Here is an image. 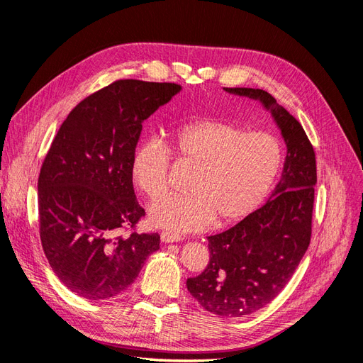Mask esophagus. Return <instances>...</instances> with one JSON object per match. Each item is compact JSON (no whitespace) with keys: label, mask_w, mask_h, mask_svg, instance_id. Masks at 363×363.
<instances>
[{"label":"esophagus","mask_w":363,"mask_h":363,"mask_svg":"<svg viewBox=\"0 0 363 363\" xmlns=\"http://www.w3.org/2000/svg\"><path fill=\"white\" fill-rule=\"evenodd\" d=\"M183 238L179 235H174V233H168V232H163L160 235V240L163 244H172V242H180Z\"/></svg>","instance_id":"esophagus-1"}]
</instances>
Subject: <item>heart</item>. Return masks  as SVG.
<instances>
[{"label": "heart", "instance_id": "heart-1", "mask_svg": "<svg viewBox=\"0 0 363 363\" xmlns=\"http://www.w3.org/2000/svg\"><path fill=\"white\" fill-rule=\"evenodd\" d=\"M172 152L195 164L189 195L167 196L148 207L152 227L192 233L228 225L251 215L267 199L281 169L283 147L265 131H250L221 119H195L171 130ZM169 150L159 139L138 145L130 163L131 180L150 199L169 186Z\"/></svg>", "mask_w": 363, "mask_h": 363}]
</instances>
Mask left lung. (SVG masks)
Wrapping results in <instances>:
<instances>
[{
  "instance_id": "1",
  "label": "left lung",
  "mask_w": 363,
  "mask_h": 363,
  "mask_svg": "<svg viewBox=\"0 0 363 363\" xmlns=\"http://www.w3.org/2000/svg\"><path fill=\"white\" fill-rule=\"evenodd\" d=\"M271 112L286 144L280 182L268 201L223 233L208 236L211 260L186 286L207 312L236 318L257 312L281 292L311 244L315 151L301 124L262 89L224 87Z\"/></svg>"
}]
</instances>
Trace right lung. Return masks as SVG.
<instances>
[{
	"label": "right lung",
	"mask_w": 363,
	"mask_h": 363,
	"mask_svg": "<svg viewBox=\"0 0 363 363\" xmlns=\"http://www.w3.org/2000/svg\"><path fill=\"white\" fill-rule=\"evenodd\" d=\"M182 91L175 83L118 80L63 121L38 182L42 248L59 280L86 300H106L136 280L159 250L157 233H131L145 215L130 163L142 123Z\"/></svg>",
	"instance_id": "add662e5"
}]
</instances>
